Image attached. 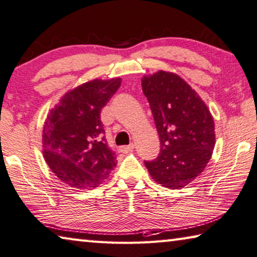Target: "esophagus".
<instances>
[{
	"mask_svg": "<svg viewBox=\"0 0 257 257\" xmlns=\"http://www.w3.org/2000/svg\"><path fill=\"white\" fill-rule=\"evenodd\" d=\"M133 149H134V146H133V145H130V146L119 147V148H118V151L121 152V154H127V152L132 151Z\"/></svg>",
	"mask_w": 257,
	"mask_h": 257,
	"instance_id": "34e87169",
	"label": "esophagus"
}]
</instances>
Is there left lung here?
<instances>
[{
  "mask_svg": "<svg viewBox=\"0 0 257 257\" xmlns=\"http://www.w3.org/2000/svg\"><path fill=\"white\" fill-rule=\"evenodd\" d=\"M142 90L160 139L159 156L145 164L161 185L184 187L203 172L212 156L213 117L195 90L172 72L143 76Z\"/></svg>",
  "mask_w": 257,
  "mask_h": 257,
  "instance_id": "obj_1",
  "label": "left lung"
}]
</instances>
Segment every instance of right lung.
<instances>
[{
    "label": "right lung",
    "instance_id": "add662e5",
    "mask_svg": "<svg viewBox=\"0 0 257 257\" xmlns=\"http://www.w3.org/2000/svg\"><path fill=\"white\" fill-rule=\"evenodd\" d=\"M120 78L94 79L66 92L48 112L43 128L44 157L57 178L71 187H97L116 166L103 134L100 111Z\"/></svg>",
    "mask_w": 257,
    "mask_h": 257
}]
</instances>
